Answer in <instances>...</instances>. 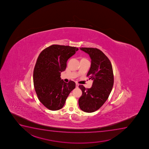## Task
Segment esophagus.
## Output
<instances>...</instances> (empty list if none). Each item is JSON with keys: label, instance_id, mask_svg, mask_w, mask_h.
Returning a JSON list of instances; mask_svg holds the SVG:
<instances>
[{"label": "esophagus", "instance_id": "esophagus-1", "mask_svg": "<svg viewBox=\"0 0 149 149\" xmlns=\"http://www.w3.org/2000/svg\"><path fill=\"white\" fill-rule=\"evenodd\" d=\"M78 87H79V84H78V83H76V87L78 88Z\"/></svg>", "mask_w": 149, "mask_h": 149}]
</instances>
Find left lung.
Here are the masks:
<instances>
[{
	"label": "left lung",
	"instance_id": "left-lung-1",
	"mask_svg": "<svg viewBox=\"0 0 149 149\" xmlns=\"http://www.w3.org/2000/svg\"><path fill=\"white\" fill-rule=\"evenodd\" d=\"M89 55L91 67L87 76L93 81L90 88L79 85L82 95L79 99L80 108L85 112L98 110L108 99L114 84V75L110 60L102 51L95 48H80Z\"/></svg>",
	"mask_w": 149,
	"mask_h": 149
}]
</instances>
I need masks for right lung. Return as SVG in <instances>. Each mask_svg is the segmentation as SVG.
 <instances>
[{
  "instance_id": "obj_1",
  "label": "right lung",
  "mask_w": 149,
  "mask_h": 149,
  "mask_svg": "<svg viewBox=\"0 0 149 149\" xmlns=\"http://www.w3.org/2000/svg\"><path fill=\"white\" fill-rule=\"evenodd\" d=\"M78 50L69 46L52 45L44 49L37 58L33 71L34 87L39 100L52 111L63 107L75 83H65L60 78L67 61Z\"/></svg>"
}]
</instances>
